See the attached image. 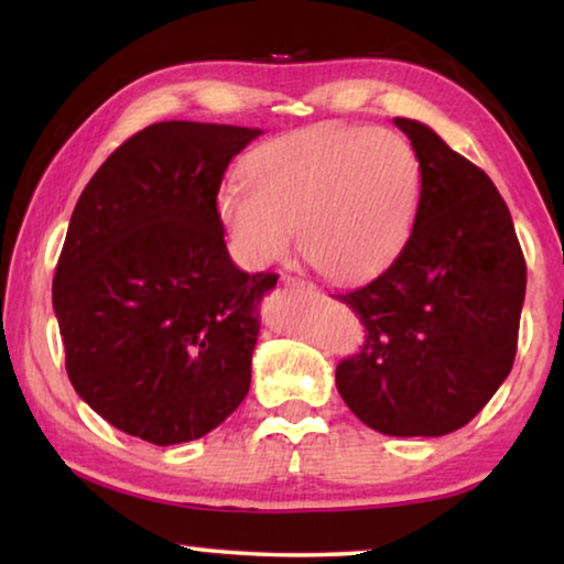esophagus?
I'll return each instance as SVG.
<instances>
[{
	"label": "esophagus",
	"instance_id": "1",
	"mask_svg": "<svg viewBox=\"0 0 564 564\" xmlns=\"http://www.w3.org/2000/svg\"><path fill=\"white\" fill-rule=\"evenodd\" d=\"M282 284H284V288H290V290L307 292V295H313V292H315V288H313L311 282H305V280H297V276H290V274H284V276H282Z\"/></svg>",
	"mask_w": 564,
	"mask_h": 564
}]
</instances>
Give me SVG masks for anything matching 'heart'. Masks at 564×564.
Returning <instances> with one entry per match:
<instances>
[{
  "label": "heart",
  "instance_id": "obj_1",
  "mask_svg": "<svg viewBox=\"0 0 564 564\" xmlns=\"http://www.w3.org/2000/svg\"><path fill=\"white\" fill-rule=\"evenodd\" d=\"M215 215L246 267L303 257L334 282L380 274L419 218L423 169L403 135L369 126H313L276 135L243 159Z\"/></svg>",
  "mask_w": 564,
  "mask_h": 564
}]
</instances>
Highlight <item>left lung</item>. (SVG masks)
Listing matches in <instances>:
<instances>
[{"instance_id":"obj_1","label":"left lung","mask_w":564,"mask_h":564,"mask_svg":"<svg viewBox=\"0 0 564 564\" xmlns=\"http://www.w3.org/2000/svg\"><path fill=\"white\" fill-rule=\"evenodd\" d=\"M395 126L421 159L419 218L377 280L334 295L367 330L361 351L338 361L336 388L380 434L444 436L511 372L527 261L490 176L423 122Z\"/></svg>"}]
</instances>
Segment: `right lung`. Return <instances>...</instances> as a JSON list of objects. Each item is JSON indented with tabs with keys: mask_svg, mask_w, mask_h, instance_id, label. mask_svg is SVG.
Listing matches in <instances>:
<instances>
[{
	"mask_svg": "<svg viewBox=\"0 0 564 564\" xmlns=\"http://www.w3.org/2000/svg\"><path fill=\"white\" fill-rule=\"evenodd\" d=\"M259 128L169 120L118 145L84 187L53 276L74 390L156 446L210 434L251 384L276 274L230 261L223 174Z\"/></svg>",
	"mask_w": 564,
	"mask_h": 564,
	"instance_id": "right-lung-1",
	"label": "right lung"
}]
</instances>
